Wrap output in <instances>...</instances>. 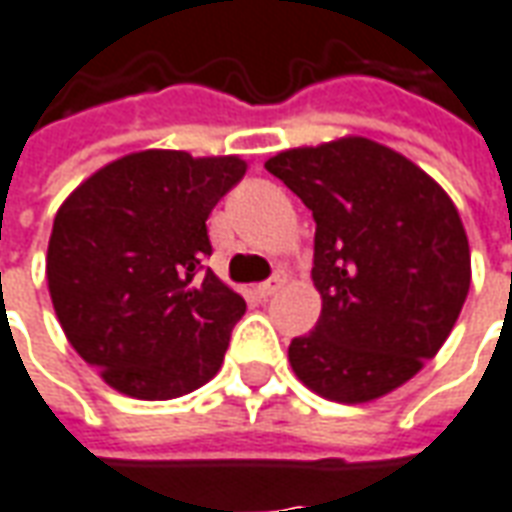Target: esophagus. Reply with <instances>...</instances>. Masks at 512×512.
Returning <instances> with one entry per match:
<instances>
[{"label": "esophagus", "mask_w": 512, "mask_h": 512, "mask_svg": "<svg viewBox=\"0 0 512 512\" xmlns=\"http://www.w3.org/2000/svg\"><path fill=\"white\" fill-rule=\"evenodd\" d=\"M281 284H284V278L273 276L270 281H264V284L256 287V295H259V298H270V295H276V292L281 290Z\"/></svg>", "instance_id": "34e87169"}]
</instances>
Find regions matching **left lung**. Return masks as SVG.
Returning a JSON list of instances; mask_svg holds the SVG:
<instances>
[{"label":"left lung","mask_w":512,"mask_h":512,"mask_svg":"<svg viewBox=\"0 0 512 512\" xmlns=\"http://www.w3.org/2000/svg\"><path fill=\"white\" fill-rule=\"evenodd\" d=\"M315 217V331L290 365L317 396L365 404L410 382L454 329L471 250L451 197L410 158L362 136L267 164Z\"/></svg>","instance_id":"obj_1"}]
</instances>
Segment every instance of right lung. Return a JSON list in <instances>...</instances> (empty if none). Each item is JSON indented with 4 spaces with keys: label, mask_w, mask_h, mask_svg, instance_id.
Listing matches in <instances>:
<instances>
[{
    "label": "right lung",
    "mask_w": 512,
    "mask_h": 512,
    "mask_svg": "<svg viewBox=\"0 0 512 512\" xmlns=\"http://www.w3.org/2000/svg\"><path fill=\"white\" fill-rule=\"evenodd\" d=\"M239 155L142 150L97 169L52 222L47 284L72 348L105 384L167 401L214 379L245 301L211 270L209 220Z\"/></svg>",
    "instance_id": "obj_1"
}]
</instances>
